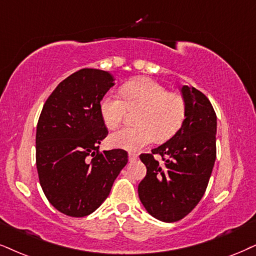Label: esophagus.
<instances>
[{"mask_svg": "<svg viewBox=\"0 0 256 256\" xmlns=\"http://www.w3.org/2000/svg\"><path fill=\"white\" fill-rule=\"evenodd\" d=\"M128 159H129V162H134V160L138 159V154L133 153V152H129L128 153Z\"/></svg>", "mask_w": 256, "mask_h": 256, "instance_id": "1", "label": "esophagus"}]
</instances>
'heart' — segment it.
<instances>
[{"label":"heart","instance_id":"b5f03b06","mask_svg":"<svg viewBox=\"0 0 256 256\" xmlns=\"http://www.w3.org/2000/svg\"><path fill=\"white\" fill-rule=\"evenodd\" d=\"M121 93L109 91L100 100L103 121L109 128L122 122L129 108L141 106L136 127H124L109 136L112 147L138 152L159 138H168L178 130L185 118L180 96L168 94L164 85L150 78H135L122 85Z\"/></svg>","mask_w":256,"mask_h":256}]
</instances>
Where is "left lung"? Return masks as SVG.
<instances>
[{
    "mask_svg": "<svg viewBox=\"0 0 256 256\" xmlns=\"http://www.w3.org/2000/svg\"><path fill=\"white\" fill-rule=\"evenodd\" d=\"M185 118L179 130L150 154H141L147 174L138 184L141 203L150 215L172 223L200 203L216 160L217 118L210 100L194 86L180 89ZM160 154L164 165L154 159Z\"/></svg>",
    "mask_w": 256,
    "mask_h": 256,
    "instance_id": "8db88e82",
    "label": "left lung"
}]
</instances>
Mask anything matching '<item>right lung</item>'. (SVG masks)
<instances>
[{
	"label": "right lung",
	"instance_id": "1",
	"mask_svg": "<svg viewBox=\"0 0 256 256\" xmlns=\"http://www.w3.org/2000/svg\"><path fill=\"white\" fill-rule=\"evenodd\" d=\"M115 85L108 71L82 68L59 83L44 104L36 127V168L44 194L71 217L92 214L127 165L123 150L98 153L108 135L100 104Z\"/></svg>",
	"mask_w": 256,
	"mask_h": 256
}]
</instances>
